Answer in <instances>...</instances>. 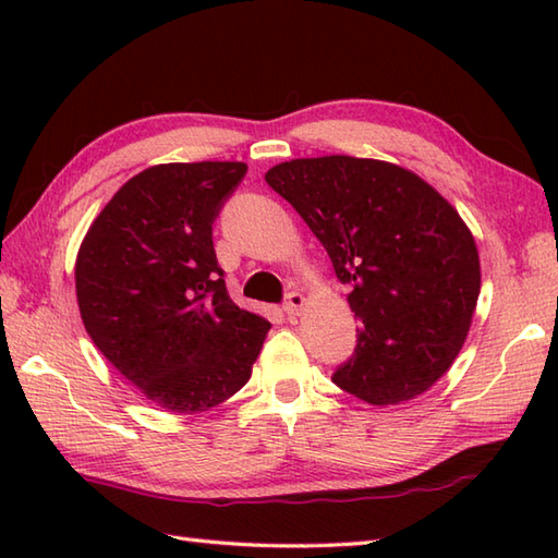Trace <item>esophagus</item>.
Returning a JSON list of instances; mask_svg holds the SVG:
<instances>
[{
	"label": "esophagus",
	"mask_w": 558,
	"mask_h": 558,
	"mask_svg": "<svg viewBox=\"0 0 558 558\" xmlns=\"http://www.w3.org/2000/svg\"><path fill=\"white\" fill-rule=\"evenodd\" d=\"M304 298L300 292H288L286 302H282V312H286L288 316H298L302 310H304Z\"/></svg>",
	"instance_id": "34e87169"
}]
</instances>
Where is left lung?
Segmentation results:
<instances>
[{"label": "left lung", "instance_id": "obj_1", "mask_svg": "<svg viewBox=\"0 0 558 558\" xmlns=\"http://www.w3.org/2000/svg\"><path fill=\"white\" fill-rule=\"evenodd\" d=\"M290 201L350 286L357 348L333 384L369 405L424 393L453 364L480 298V256L458 210L398 165L326 156L280 162Z\"/></svg>", "mask_w": 558, "mask_h": 558}]
</instances>
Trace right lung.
Segmentation results:
<instances>
[{
  "label": "right lung",
  "instance_id": "right-lung-1",
  "mask_svg": "<svg viewBox=\"0 0 558 558\" xmlns=\"http://www.w3.org/2000/svg\"><path fill=\"white\" fill-rule=\"evenodd\" d=\"M244 162H168L132 177L78 248L83 326L112 366L168 412H206L240 390L270 324L236 306L213 222Z\"/></svg>",
  "mask_w": 558,
  "mask_h": 558
}]
</instances>
